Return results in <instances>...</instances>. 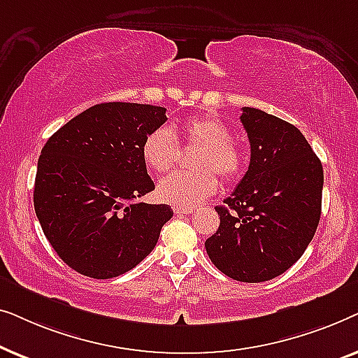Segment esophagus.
<instances>
[{
    "mask_svg": "<svg viewBox=\"0 0 358 358\" xmlns=\"http://www.w3.org/2000/svg\"><path fill=\"white\" fill-rule=\"evenodd\" d=\"M173 210L176 215H189L194 212V208H190V207H174Z\"/></svg>",
    "mask_w": 358,
    "mask_h": 358,
    "instance_id": "1",
    "label": "esophagus"
}]
</instances>
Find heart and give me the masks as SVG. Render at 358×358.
Segmentation results:
<instances>
[{
    "mask_svg": "<svg viewBox=\"0 0 358 358\" xmlns=\"http://www.w3.org/2000/svg\"><path fill=\"white\" fill-rule=\"evenodd\" d=\"M184 143L199 146L192 159V173H173L161 179L156 194L161 202L174 207H192L210 197L218 189V178L236 179L246 166L241 145L231 140V130L213 115L190 117L176 131ZM179 145L176 136L159 127L150 131L141 143V158L155 173H166L178 159Z\"/></svg>",
    "mask_w": 358,
    "mask_h": 358,
    "instance_id": "1",
    "label": "heart"
}]
</instances>
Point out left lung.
Instances as JSON below:
<instances>
[{
  "mask_svg": "<svg viewBox=\"0 0 358 358\" xmlns=\"http://www.w3.org/2000/svg\"><path fill=\"white\" fill-rule=\"evenodd\" d=\"M251 143L248 173L215 207L220 227L205 241L210 261L238 282L275 278L303 256L321 217L322 164L295 125L243 107Z\"/></svg>",
  "mask_w": 358,
  "mask_h": 358,
  "instance_id": "obj_1",
  "label": "left lung"
}]
</instances>
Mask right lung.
Masks as SVG:
<instances>
[{
    "mask_svg": "<svg viewBox=\"0 0 358 358\" xmlns=\"http://www.w3.org/2000/svg\"><path fill=\"white\" fill-rule=\"evenodd\" d=\"M166 120L164 107L104 102L71 119L42 148L34 208L73 271L104 280L131 271L155 249L173 210L135 199L155 190L141 143Z\"/></svg>",
    "mask_w": 358,
    "mask_h": 358,
    "instance_id": "right-lung-1",
    "label": "right lung"
}]
</instances>
